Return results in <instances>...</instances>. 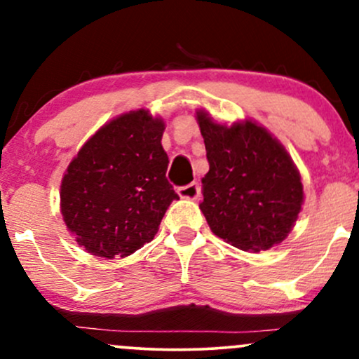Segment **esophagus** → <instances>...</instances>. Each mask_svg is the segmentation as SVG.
Masks as SVG:
<instances>
[{"label":"esophagus","mask_w":359,"mask_h":359,"mask_svg":"<svg viewBox=\"0 0 359 359\" xmlns=\"http://www.w3.org/2000/svg\"><path fill=\"white\" fill-rule=\"evenodd\" d=\"M177 194H179L182 199H197L201 196V185L197 182H192L189 185H184V187L177 189Z\"/></svg>","instance_id":"34e87169"}]
</instances>
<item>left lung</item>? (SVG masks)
<instances>
[{
    "label": "left lung",
    "mask_w": 359,
    "mask_h": 359,
    "mask_svg": "<svg viewBox=\"0 0 359 359\" xmlns=\"http://www.w3.org/2000/svg\"><path fill=\"white\" fill-rule=\"evenodd\" d=\"M196 119L209 162L199 208L211 231L253 253L280 245L304 204L300 172L285 147L251 119L221 125L205 109Z\"/></svg>",
    "instance_id": "1"
}]
</instances>
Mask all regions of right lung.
Here are the masks:
<instances>
[{"instance_id":"1","label":"right lung","mask_w":359,"mask_h":359,"mask_svg":"<svg viewBox=\"0 0 359 359\" xmlns=\"http://www.w3.org/2000/svg\"><path fill=\"white\" fill-rule=\"evenodd\" d=\"M165 123L148 109L102 125L69 163L60 184V214L88 253L130 257L155 238L172 201Z\"/></svg>"}]
</instances>
